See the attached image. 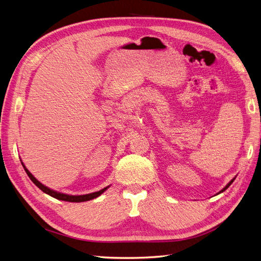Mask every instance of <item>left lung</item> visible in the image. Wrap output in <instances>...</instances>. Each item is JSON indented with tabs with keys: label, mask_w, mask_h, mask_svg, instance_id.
Listing matches in <instances>:
<instances>
[{
	"label": "left lung",
	"mask_w": 261,
	"mask_h": 261,
	"mask_svg": "<svg viewBox=\"0 0 261 261\" xmlns=\"http://www.w3.org/2000/svg\"><path fill=\"white\" fill-rule=\"evenodd\" d=\"M234 179H235V178H233V179H232V180H231V181H230V183H228V184H227V185H226V186H225V187H224V188H223V189H222V191H221V192H220V193H222V192H224V191H225V189H226V188H227V187H228V186H230V185H231V184H232V183H233V181H234Z\"/></svg>",
	"instance_id": "left-lung-1"
}]
</instances>
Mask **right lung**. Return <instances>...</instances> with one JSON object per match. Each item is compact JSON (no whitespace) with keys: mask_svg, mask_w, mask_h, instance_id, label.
Here are the masks:
<instances>
[{"mask_svg":"<svg viewBox=\"0 0 261 261\" xmlns=\"http://www.w3.org/2000/svg\"><path fill=\"white\" fill-rule=\"evenodd\" d=\"M21 164H22V163H21ZM22 167H23V169H25V171H26V173H27V175L29 176V178L34 181V184H35L36 186H38L39 188H40L43 193L48 194V195L54 197V198L60 199V200L69 201V202H83V201H88V200H91V199H93V198H97V197H99L102 193L106 192L107 189L109 188V186H108V187H106V188H103V189H101V191H99V192L91 193V194H87V195H81V196H72V195L62 194V193H58V192H55V191H52V189H50V188H48L46 186L42 185V184L40 183V181H39V180L26 169L25 165L22 164Z\"/></svg>","mask_w":261,"mask_h":261,"instance_id":"right-lung-1","label":"right lung"}]
</instances>
